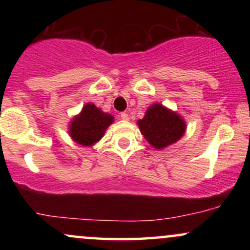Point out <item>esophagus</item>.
<instances>
[{
    "mask_svg": "<svg viewBox=\"0 0 250 250\" xmlns=\"http://www.w3.org/2000/svg\"><path fill=\"white\" fill-rule=\"evenodd\" d=\"M120 117H121L122 120H125V121H128V120H129V115L127 113H125V111L120 114Z\"/></svg>",
    "mask_w": 250,
    "mask_h": 250,
    "instance_id": "obj_1",
    "label": "esophagus"
}]
</instances>
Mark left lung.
Masks as SVG:
<instances>
[{"label":"left lung","mask_w":250,"mask_h":250,"mask_svg":"<svg viewBox=\"0 0 250 250\" xmlns=\"http://www.w3.org/2000/svg\"><path fill=\"white\" fill-rule=\"evenodd\" d=\"M137 125L143 136L156 149H162L179 141L186 130L183 120L161 104L149 107L145 117Z\"/></svg>","instance_id":"1"}]
</instances>
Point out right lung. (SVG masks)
<instances>
[{
  "label": "right lung",
  "instance_id": "add662e5",
  "mask_svg": "<svg viewBox=\"0 0 250 250\" xmlns=\"http://www.w3.org/2000/svg\"><path fill=\"white\" fill-rule=\"evenodd\" d=\"M111 122L113 116L103 113L93 103H88L83 107L81 114L71 121L70 136L79 145L91 146L101 139Z\"/></svg>",
  "mask_w": 250,
  "mask_h": 250
}]
</instances>
